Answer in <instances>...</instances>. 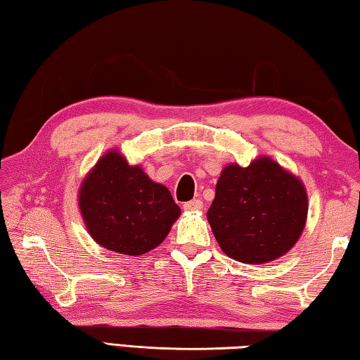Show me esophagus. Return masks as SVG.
Listing matches in <instances>:
<instances>
[{
    "instance_id": "1",
    "label": "esophagus",
    "mask_w": 360,
    "mask_h": 360,
    "mask_svg": "<svg viewBox=\"0 0 360 360\" xmlns=\"http://www.w3.org/2000/svg\"><path fill=\"white\" fill-rule=\"evenodd\" d=\"M182 208H184V211H200L203 208V202L202 200H191V202L184 203Z\"/></svg>"
}]
</instances>
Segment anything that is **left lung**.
Here are the masks:
<instances>
[{"instance_id": "8db88e82", "label": "left lung", "mask_w": 360, "mask_h": 360, "mask_svg": "<svg viewBox=\"0 0 360 360\" xmlns=\"http://www.w3.org/2000/svg\"><path fill=\"white\" fill-rule=\"evenodd\" d=\"M206 217L224 254L243 264H268L302 236L308 193L298 176L260 155L249 167L222 168Z\"/></svg>"}]
</instances>
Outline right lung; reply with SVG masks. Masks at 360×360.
<instances>
[{"label":"right lung","mask_w":360,"mask_h":360,"mask_svg":"<svg viewBox=\"0 0 360 360\" xmlns=\"http://www.w3.org/2000/svg\"><path fill=\"white\" fill-rule=\"evenodd\" d=\"M77 203L96 245L133 257L160 245L181 216L168 188L117 149L105 152L85 174Z\"/></svg>","instance_id":"add662e5"}]
</instances>
